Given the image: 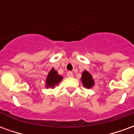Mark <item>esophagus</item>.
I'll return each instance as SVG.
<instances>
[{"mask_svg":"<svg viewBox=\"0 0 134 134\" xmlns=\"http://www.w3.org/2000/svg\"><path fill=\"white\" fill-rule=\"evenodd\" d=\"M67 76L68 77H73V73L72 72H68L67 73Z\"/></svg>","mask_w":134,"mask_h":134,"instance_id":"1","label":"esophagus"}]
</instances>
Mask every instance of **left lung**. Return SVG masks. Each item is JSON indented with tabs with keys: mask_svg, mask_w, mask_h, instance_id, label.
Segmentation results:
<instances>
[{
	"mask_svg": "<svg viewBox=\"0 0 134 134\" xmlns=\"http://www.w3.org/2000/svg\"><path fill=\"white\" fill-rule=\"evenodd\" d=\"M81 80L83 85L87 88H91L94 85V80L92 77V75L85 70L82 72Z\"/></svg>",
	"mask_w": 134,
	"mask_h": 134,
	"instance_id": "1",
	"label": "left lung"
}]
</instances>
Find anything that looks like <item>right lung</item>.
Wrapping results in <instances>:
<instances>
[{
	"instance_id": "obj_1",
	"label": "right lung",
	"mask_w": 134,
	"mask_h": 134,
	"mask_svg": "<svg viewBox=\"0 0 134 134\" xmlns=\"http://www.w3.org/2000/svg\"><path fill=\"white\" fill-rule=\"evenodd\" d=\"M62 79H63V77L59 75H58L57 72L54 68H52L47 76V81H46L47 87H54L55 85L58 84Z\"/></svg>"
}]
</instances>
